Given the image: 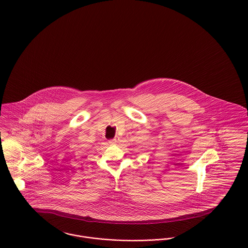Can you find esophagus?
I'll return each mask as SVG.
<instances>
[{
	"instance_id": "1",
	"label": "esophagus",
	"mask_w": 248,
	"mask_h": 248,
	"mask_svg": "<svg viewBox=\"0 0 248 248\" xmlns=\"http://www.w3.org/2000/svg\"><path fill=\"white\" fill-rule=\"evenodd\" d=\"M119 142V138L118 137H115L113 140H111L109 143H111V144H116V143H118Z\"/></svg>"
}]
</instances>
